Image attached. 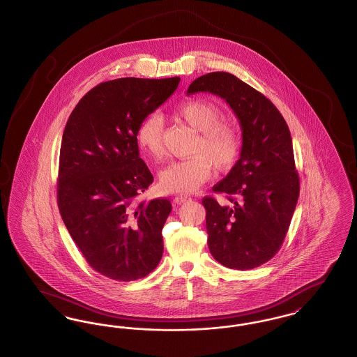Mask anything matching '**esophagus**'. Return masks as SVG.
Wrapping results in <instances>:
<instances>
[{
	"label": "esophagus",
	"instance_id": "1",
	"mask_svg": "<svg viewBox=\"0 0 357 357\" xmlns=\"http://www.w3.org/2000/svg\"><path fill=\"white\" fill-rule=\"evenodd\" d=\"M190 201H191V198L187 197V195H178V197L174 198V204H186V202H190Z\"/></svg>",
	"mask_w": 357,
	"mask_h": 357
}]
</instances>
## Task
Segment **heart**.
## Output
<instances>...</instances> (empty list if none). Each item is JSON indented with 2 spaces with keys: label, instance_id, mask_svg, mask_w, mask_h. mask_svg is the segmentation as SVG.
Here are the masks:
<instances>
[{
  "label": "heart",
  "instance_id": "heart-1",
  "mask_svg": "<svg viewBox=\"0 0 357 357\" xmlns=\"http://www.w3.org/2000/svg\"><path fill=\"white\" fill-rule=\"evenodd\" d=\"M174 115L199 134L191 149L194 156L171 162L159 175V187L167 194L192 192L210 179L213 167L221 171L233 167L241 153L242 137L236 126L222 121L223 112L214 102L190 100L176 107ZM136 142L153 160L163 158V121L159 115L140 121Z\"/></svg>",
  "mask_w": 357,
  "mask_h": 357
}]
</instances>
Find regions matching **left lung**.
Returning <instances> with one entry per match:
<instances>
[{
	"instance_id": "8db88e82",
	"label": "left lung",
	"mask_w": 357,
	"mask_h": 357,
	"mask_svg": "<svg viewBox=\"0 0 357 357\" xmlns=\"http://www.w3.org/2000/svg\"><path fill=\"white\" fill-rule=\"evenodd\" d=\"M197 92L222 98L242 130L237 163L213 187L226 194L229 204L202 199L208 249L226 268L255 269L280 250L300 194L288 124L268 98L231 73L195 79L187 93Z\"/></svg>"
}]
</instances>
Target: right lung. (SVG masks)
Segmentation results:
<instances>
[{
  "mask_svg": "<svg viewBox=\"0 0 357 357\" xmlns=\"http://www.w3.org/2000/svg\"><path fill=\"white\" fill-rule=\"evenodd\" d=\"M181 79L123 77L96 85L72 111L61 140L57 204L89 266L116 281L153 272L163 255L169 199L137 202L153 183L139 156L140 121Z\"/></svg>",
  "mask_w": 357,
  "mask_h": 357,
  "instance_id": "right-lung-1",
  "label": "right lung"
}]
</instances>
